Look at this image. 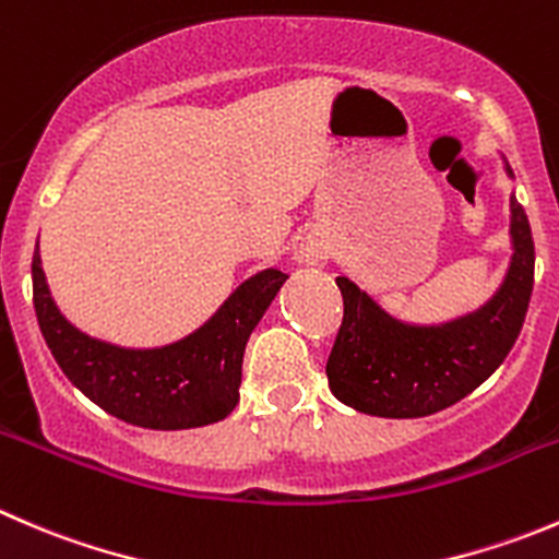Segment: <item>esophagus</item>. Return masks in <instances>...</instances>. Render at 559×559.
<instances>
[{
  "mask_svg": "<svg viewBox=\"0 0 559 559\" xmlns=\"http://www.w3.org/2000/svg\"><path fill=\"white\" fill-rule=\"evenodd\" d=\"M297 259H300V262H317L319 253H313V251H302L300 257H297Z\"/></svg>",
  "mask_w": 559,
  "mask_h": 559,
  "instance_id": "obj_1",
  "label": "esophagus"
}]
</instances>
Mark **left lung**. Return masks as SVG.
<instances>
[{"label": "left lung", "instance_id": "8db88e82", "mask_svg": "<svg viewBox=\"0 0 559 559\" xmlns=\"http://www.w3.org/2000/svg\"><path fill=\"white\" fill-rule=\"evenodd\" d=\"M502 164L513 180L506 158ZM511 248L500 289L475 311L440 324L404 322L355 281L335 278L344 319L324 368L335 399L366 415L426 417L484 384L516 344L533 295V231L516 197H511Z\"/></svg>", "mask_w": 559, "mask_h": 559}]
</instances>
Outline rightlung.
<instances>
[{
    "instance_id": "right-lung-1",
    "label": "right lung",
    "mask_w": 559,
    "mask_h": 559,
    "mask_svg": "<svg viewBox=\"0 0 559 559\" xmlns=\"http://www.w3.org/2000/svg\"><path fill=\"white\" fill-rule=\"evenodd\" d=\"M286 278L275 267L262 270L186 338L139 349L92 338L68 322L48 289L40 251L32 257L37 324L64 377L108 415L155 431L199 429L235 409L248 335Z\"/></svg>"
}]
</instances>
